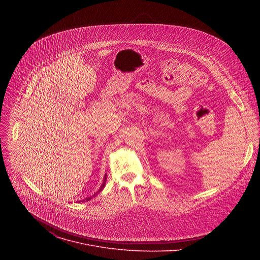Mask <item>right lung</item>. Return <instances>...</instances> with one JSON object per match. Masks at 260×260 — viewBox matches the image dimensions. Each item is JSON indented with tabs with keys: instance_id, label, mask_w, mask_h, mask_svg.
I'll use <instances>...</instances> for the list:
<instances>
[{
	"instance_id": "add662e5",
	"label": "right lung",
	"mask_w": 260,
	"mask_h": 260,
	"mask_svg": "<svg viewBox=\"0 0 260 260\" xmlns=\"http://www.w3.org/2000/svg\"><path fill=\"white\" fill-rule=\"evenodd\" d=\"M104 178H105V179H104V181H103V184H102V185H101V187H100V189H99V190H98V191H97L96 193H94V195H93V196H90V197H87V198L83 199V200H82V202H84V201H89V200H91V199H92V197L96 196L97 194H99V193H100V192L102 191V189L104 188V186H105V183H106V179H107V178H106V174H105V177H104Z\"/></svg>"
}]
</instances>
